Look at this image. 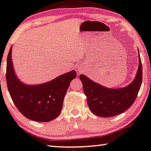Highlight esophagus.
Listing matches in <instances>:
<instances>
[{"instance_id":"obj_1","label":"esophagus","mask_w":151,"mask_h":151,"mask_svg":"<svg viewBox=\"0 0 151 151\" xmlns=\"http://www.w3.org/2000/svg\"><path fill=\"white\" fill-rule=\"evenodd\" d=\"M77 72H78V73H78V75H80L81 73H82L83 70H78V71H77Z\"/></svg>"}]
</instances>
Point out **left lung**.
<instances>
[{
    "label": "left lung",
    "mask_w": 151,
    "mask_h": 151,
    "mask_svg": "<svg viewBox=\"0 0 151 151\" xmlns=\"http://www.w3.org/2000/svg\"><path fill=\"white\" fill-rule=\"evenodd\" d=\"M87 104L96 115L110 117L122 113L135 102L142 81V65L139 55V66L134 80L127 87L110 89L80 75Z\"/></svg>",
    "instance_id": "8db88e82"
}]
</instances>
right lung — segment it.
I'll return each instance as SVG.
<instances>
[{"label": "right lung", "instance_id": "add662e5", "mask_svg": "<svg viewBox=\"0 0 151 151\" xmlns=\"http://www.w3.org/2000/svg\"><path fill=\"white\" fill-rule=\"evenodd\" d=\"M11 49L6 60V81L13 103L19 111L30 120L47 122L59 116L70 83L76 78L75 70L51 81L37 85L24 84L17 78L11 60Z\"/></svg>", "mask_w": 151, "mask_h": 151}]
</instances>
